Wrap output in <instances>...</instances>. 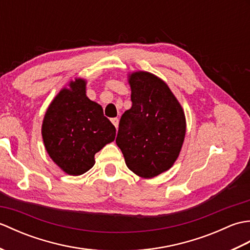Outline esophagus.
<instances>
[{"instance_id": "34e87169", "label": "esophagus", "mask_w": 250, "mask_h": 250, "mask_svg": "<svg viewBox=\"0 0 250 250\" xmlns=\"http://www.w3.org/2000/svg\"><path fill=\"white\" fill-rule=\"evenodd\" d=\"M111 124H113V125H115L116 129H118V125H119L118 118H113V119H111Z\"/></svg>"}]
</instances>
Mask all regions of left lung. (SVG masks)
Here are the masks:
<instances>
[{
  "label": "left lung",
  "instance_id": "8db88e82",
  "mask_svg": "<svg viewBox=\"0 0 250 250\" xmlns=\"http://www.w3.org/2000/svg\"><path fill=\"white\" fill-rule=\"evenodd\" d=\"M132 107L119 122L116 143L126 167L143 178L171 168L186 134L185 113L161 78L148 72L129 75Z\"/></svg>",
  "mask_w": 250,
  "mask_h": 250
}]
</instances>
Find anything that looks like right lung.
<instances>
[{"label": "right lung", "mask_w": 250, "mask_h": 250, "mask_svg": "<svg viewBox=\"0 0 250 250\" xmlns=\"http://www.w3.org/2000/svg\"><path fill=\"white\" fill-rule=\"evenodd\" d=\"M42 136L49 157L62 171L77 176L94 166V155L115 140L116 128L100 104L86 95V81L70 82L46 110Z\"/></svg>", "instance_id": "add662e5"}]
</instances>
